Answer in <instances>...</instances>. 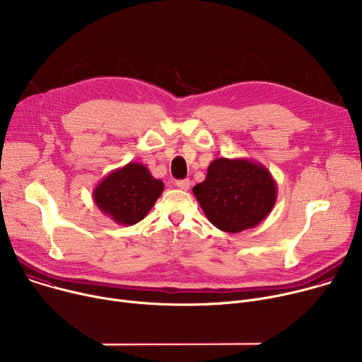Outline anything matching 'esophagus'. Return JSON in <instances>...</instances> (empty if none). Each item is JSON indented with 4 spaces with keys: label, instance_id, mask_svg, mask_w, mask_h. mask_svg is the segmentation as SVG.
I'll return each instance as SVG.
<instances>
[{
    "label": "esophagus",
    "instance_id": "esophagus-1",
    "mask_svg": "<svg viewBox=\"0 0 362 362\" xmlns=\"http://www.w3.org/2000/svg\"><path fill=\"white\" fill-rule=\"evenodd\" d=\"M177 187H178L180 189L187 191V189L189 188V180H180V181H177Z\"/></svg>",
    "mask_w": 362,
    "mask_h": 362
}]
</instances>
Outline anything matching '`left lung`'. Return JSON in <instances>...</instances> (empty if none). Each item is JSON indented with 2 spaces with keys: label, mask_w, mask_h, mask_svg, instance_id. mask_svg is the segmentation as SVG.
I'll return each mask as SVG.
<instances>
[{
  "label": "left lung",
  "mask_w": 362,
  "mask_h": 362,
  "mask_svg": "<svg viewBox=\"0 0 362 362\" xmlns=\"http://www.w3.org/2000/svg\"><path fill=\"white\" fill-rule=\"evenodd\" d=\"M192 192L211 225L239 233L258 226L271 213L276 182L262 163L246 158H217Z\"/></svg>",
  "instance_id": "8db88e82"
}]
</instances>
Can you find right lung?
<instances>
[{
  "label": "right lung",
  "mask_w": 362,
  "mask_h": 362,
  "mask_svg": "<svg viewBox=\"0 0 362 362\" xmlns=\"http://www.w3.org/2000/svg\"><path fill=\"white\" fill-rule=\"evenodd\" d=\"M163 191V182L152 177L144 163L129 162L111 171L93 191L101 213L119 225L132 226L141 221Z\"/></svg>",
  "instance_id": "right-lung-1"
}]
</instances>
